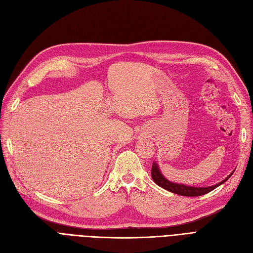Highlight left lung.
<instances>
[{"label":"left lung","instance_id":"1","mask_svg":"<svg viewBox=\"0 0 253 253\" xmlns=\"http://www.w3.org/2000/svg\"><path fill=\"white\" fill-rule=\"evenodd\" d=\"M234 172V171H233ZM232 172V173H233ZM232 173L227 176L225 180H223L221 183H218L216 185L213 186H209V187H190V186H185V185H181V184H176V183H172L163 176V174L161 173V171L158 167V164L156 162L152 164V168H151V176L152 180L154 181L157 185H159L162 188H164L170 192H173L176 194L180 195H184V197H200V195L206 194L210 191H212L213 189H215L216 187H218L219 185H222L223 183H225L228 178H229Z\"/></svg>","mask_w":253,"mask_h":253}]
</instances>
